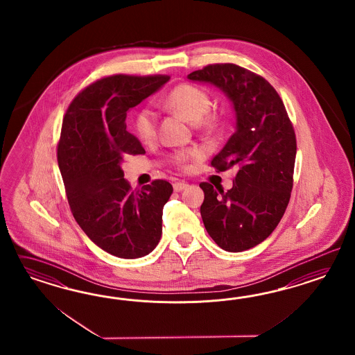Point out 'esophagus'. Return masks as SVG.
Returning a JSON list of instances; mask_svg holds the SVG:
<instances>
[{"label":"esophagus","mask_w":355,"mask_h":355,"mask_svg":"<svg viewBox=\"0 0 355 355\" xmlns=\"http://www.w3.org/2000/svg\"><path fill=\"white\" fill-rule=\"evenodd\" d=\"M187 187V183L184 181H177V182L173 183V189L174 191H182L183 189Z\"/></svg>","instance_id":"esophagus-1"}]
</instances>
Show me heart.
<instances>
[{"label": "heart", "instance_id": "obj_1", "mask_svg": "<svg viewBox=\"0 0 355 355\" xmlns=\"http://www.w3.org/2000/svg\"><path fill=\"white\" fill-rule=\"evenodd\" d=\"M165 109L180 113L189 122L196 123L203 128H212L217 122V116L209 110L211 100L203 88L193 85H180L174 87L160 100ZM132 126L137 137L144 143H150L156 138V114L148 107L139 109L134 119ZM203 155L199 148H183L177 150L171 155V160L177 166H183L186 162L200 159Z\"/></svg>", "mask_w": 355, "mask_h": 355}]
</instances>
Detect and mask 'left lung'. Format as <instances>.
Returning a JSON list of instances; mask_svg holds the SVG:
<instances>
[{
  "label": "left lung",
  "mask_w": 355,
  "mask_h": 355,
  "mask_svg": "<svg viewBox=\"0 0 355 355\" xmlns=\"http://www.w3.org/2000/svg\"><path fill=\"white\" fill-rule=\"evenodd\" d=\"M212 83L233 101L236 129L211 165L238 169L227 191L202 182L200 207L218 248L241 252L263 242L279 225L291 200L295 132L277 91L263 76L234 64H207L187 76Z\"/></svg>",
  "instance_id": "left-lung-1"
}]
</instances>
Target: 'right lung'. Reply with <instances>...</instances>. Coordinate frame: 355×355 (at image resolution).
<instances>
[{
    "label": "right lung",
    "instance_id": "obj_1",
    "mask_svg": "<svg viewBox=\"0 0 355 355\" xmlns=\"http://www.w3.org/2000/svg\"><path fill=\"white\" fill-rule=\"evenodd\" d=\"M169 79L101 78L76 95L62 121L57 162L71 214L95 245L119 258L144 257L162 238V208L172 184L155 180L132 190L121 162L125 155L146 153L126 130V112Z\"/></svg>",
    "mask_w": 355,
    "mask_h": 355
}]
</instances>
